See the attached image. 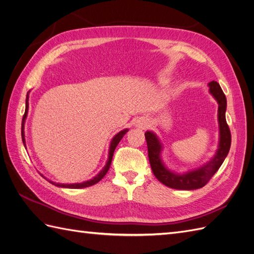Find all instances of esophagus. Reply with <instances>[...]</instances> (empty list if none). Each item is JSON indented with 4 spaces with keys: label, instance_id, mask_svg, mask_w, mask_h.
Instances as JSON below:
<instances>
[{
    "label": "esophagus",
    "instance_id": "34e87169",
    "mask_svg": "<svg viewBox=\"0 0 254 254\" xmlns=\"http://www.w3.org/2000/svg\"><path fill=\"white\" fill-rule=\"evenodd\" d=\"M135 126L140 127V128H144L146 126H148V122H146L144 119H138L136 122H135Z\"/></svg>",
    "mask_w": 254,
    "mask_h": 254
}]
</instances>
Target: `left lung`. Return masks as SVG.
Here are the masks:
<instances>
[{
    "label": "left lung",
    "mask_w": 254,
    "mask_h": 254,
    "mask_svg": "<svg viewBox=\"0 0 254 254\" xmlns=\"http://www.w3.org/2000/svg\"><path fill=\"white\" fill-rule=\"evenodd\" d=\"M210 93L215 98L218 103V127H219V142L218 149L214 157L198 169L187 172L184 174H177L170 171L161 160L160 153L162 145L158 137L151 130L145 132L144 136L148 144L149 160L153 173L158 181L165 186L178 190H195L202 188L211 177L213 176L217 170L223 165L225 158L230 150L231 145V133L226 121V109L227 99L226 96L216 81H211L209 83Z\"/></svg>",
    "instance_id": "1"
}]
</instances>
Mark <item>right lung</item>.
I'll use <instances>...</instances> for the list:
<instances>
[{
	"label": "right lung",
	"mask_w": 254,
	"mask_h": 254,
	"mask_svg": "<svg viewBox=\"0 0 254 254\" xmlns=\"http://www.w3.org/2000/svg\"><path fill=\"white\" fill-rule=\"evenodd\" d=\"M28 94L29 92L27 93V96H26V109H25V113H24V116H23V119H22V141L24 143V146H26L25 144V134H24V125H25V120H26V117H27V111H28ZM127 128L126 129H122L120 130V132L118 134H116L115 136H114V138L112 139L111 141V144H110V149H109V158H108V161H106L104 168L98 173L95 177H93L92 179H89V181L87 182H83V183H79V184H56L52 181H47L50 182L51 184L57 186V187H61V188H67V189H82V188H86V187H91L97 183H99L101 179L105 176V174L108 173V171L110 169V166L112 163V159H113V155H114V151H115L116 146L118 145L119 141L122 139V137H124L127 132Z\"/></svg>",
	"instance_id": "obj_1"
}]
</instances>
